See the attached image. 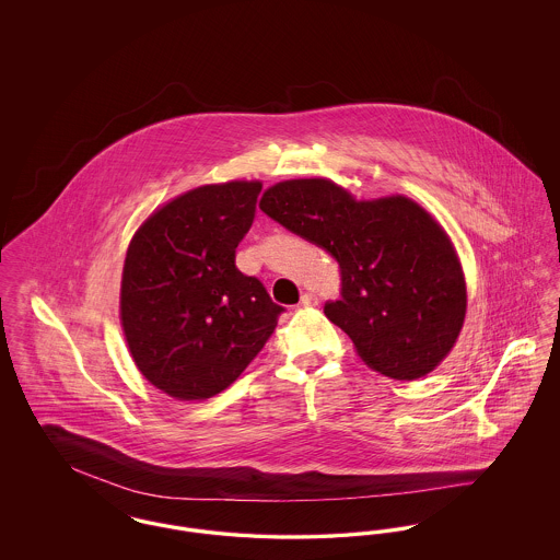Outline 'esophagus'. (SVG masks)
Returning a JSON list of instances; mask_svg holds the SVG:
<instances>
[{"label": "esophagus", "instance_id": "obj_1", "mask_svg": "<svg viewBox=\"0 0 560 560\" xmlns=\"http://www.w3.org/2000/svg\"><path fill=\"white\" fill-rule=\"evenodd\" d=\"M319 304V298L315 295V293H304L302 298H300V308H313V306H317Z\"/></svg>", "mask_w": 560, "mask_h": 560}]
</instances>
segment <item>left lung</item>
<instances>
[{"instance_id": "obj_1", "label": "left lung", "mask_w": 560, "mask_h": 560, "mask_svg": "<svg viewBox=\"0 0 560 560\" xmlns=\"http://www.w3.org/2000/svg\"><path fill=\"white\" fill-rule=\"evenodd\" d=\"M260 210L340 265V300L325 302L377 373L418 380L452 350L466 317V281L452 241L416 201H357L325 178L267 188Z\"/></svg>"}]
</instances>
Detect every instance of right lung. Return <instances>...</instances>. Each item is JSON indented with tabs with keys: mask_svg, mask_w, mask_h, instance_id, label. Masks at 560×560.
<instances>
[{
	"mask_svg": "<svg viewBox=\"0 0 560 560\" xmlns=\"http://www.w3.org/2000/svg\"><path fill=\"white\" fill-rule=\"evenodd\" d=\"M260 183L192 188L147 218L126 254L121 325L140 373L165 395L210 399L272 336L283 306L235 265Z\"/></svg>",
	"mask_w": 560,
	"mask_h": 560,
	"instance_id": "right-lung-1",
	"label": "right lung"
}]
</instances>
